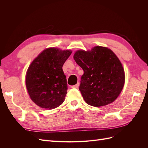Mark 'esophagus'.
<instances>
[{
	"instance_id": "esophagus-1",
	"label": "esophagus",
	"mask_w": 148,
	"mask_h": 148,
	"mask_svg": "<svg viewBox=\"0 0 148 148\" xmlns=\"http://www.w3.org/2000/svg\"><path fill=\"white\" fill-rule=\"evenodd\" d=\"M79 83H78L77 84H76L75 85H73V86H71V88H78V86H79Z\"/></svg>"
}]
</instances>
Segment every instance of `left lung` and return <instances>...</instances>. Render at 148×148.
<instances>
[{
  "label": "left lung",
  "instance_id": "1",
  "mask_svg": "<svg viewBox=\"0 0 148 148\" xmlns=\"http://www.w3.org/2000/svg\"><path fill=\"white\" fill-rule=\"evenodd\" d=\"M73 58L84 71L79 89L88 104L104 106L117 99L125 78L122 65L113 51L96 46L89 51H77Z\"/></svg>",
  "mask_w": 148,
  "mask_h": 148
}]
</instances>
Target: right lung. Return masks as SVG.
Listing matches in <instances>:
<instances>
[{
	"instance_id": "right-lung-1",
	"label": "right lung",
	"mask_w": 148,
	"mask_h": 148,
	"mask_svg": "<svg viewBox=\"0 0 148 148\" xmlns=\"http://www.w3.org/2000/svg\"><path fill=\"white\" fill-rule=\"evenodd\" d=\"M71 52L48 48L29 65L26 75V89L31 100L41 108L55 109L65 101L68 87L62 66Z\"/></svg>"
}]
</instances>
